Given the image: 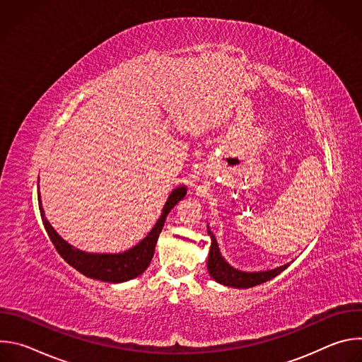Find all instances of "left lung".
Listing matches in <instances>:
<instances>
[{
  "label": "left lung",
  "mask_w": 362,
  "mask_h": 362,
  "mask_svg": "<svg viewBox=\"0 0 362 362\" xmlns=\"http://www.w3.org/2000/svg\"><path fill=\"white\" fill-rule=\"evenodd\" d=\"M208 233L211 236V250H209V257H208V271L211 276L226 286H233V288H252L255 285L264 284L272 278H275L278 274H281L288 265L279 267L272 271L267 272H242L235 268H232L219 252L218 242L214 236V233L208 228Z\"/></svg>",
  "instance_id": "left-lung-1"
}]
</instances>
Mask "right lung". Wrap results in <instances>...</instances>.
<instances>
[{
    "mask_svg": "<svg viewBox=\"0 0 362 362\" xmlns=\"http://www.w3.org/2000/svg\"><path fill=\"white\" fill-rule=\"evenodd\" d=\"M186 194V187H177L172 192L169 196L163 212L159 218V221L154 225V228L148 232V235L137 243L134 247L123 252V253H86L81 252L71 245H69L64 239H62L57 232L51 228L48 221L44 216V211L41 208V202L40 203V214L42 219V225L45 228V232L48 233V238L53 242L56 250L60 253L63 259L77 269L80 274L84 276L98 279V281H105V282H124L129 279H133L139 275H141L147 267L150 265V261L154 253V247H156L159 235L163 229V225L166 222V218L169 212L175 208V204L182 200ZM40 199V196H38Z\"/></svg>",
    "mask_w": 362,
    "mask_h": 362,
    "instance_id": "add662e5",
    "label": "right lung"
}]
</instances>
